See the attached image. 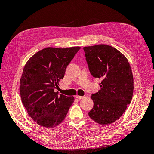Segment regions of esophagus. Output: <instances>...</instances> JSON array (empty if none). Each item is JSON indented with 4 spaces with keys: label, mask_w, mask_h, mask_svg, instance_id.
<instances>
[{
    "label": "esophagus",
    "mask_w": 154,
    "mask_h": 154,
    "mask_svg": "<svg viewBox=\"0 0 154 154\" xmlns=\"http://www.w3.org/2000/svg\"><path fill=\"white\" fill-rule=\"evenodd\" d=\"M76 97L79 100H82L83 98H84V96H78V95H76Z\"/></svg>",
    "instance_id": "esophagus-1"
}]
</instances>
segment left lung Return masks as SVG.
I'll list each match as a JSON object with an SVG mask.
<instances>
[{"label": "left lung", "instance_id": "left-lung-1", "mask_svg": "<svg viewBox=\"0 0 154 154\" xmlns=\"http://www.w3.org/2000/svg\"><path fill=\"white\" fill-rule=\"evenodd\" d=\"M88 69L94 78L102 79L101 89L91 96L94 106L89 117L100 125L118 119L131 102L134 78L127 58L110 45L83 48Z\"/></svg>", "mask_w": 154, "mask_h": 154}]
</instances>
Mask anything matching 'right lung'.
Segmentation results:
<instances>
[{"label":"right lung","instance_id":"right-lung-1","mask_svg":"<svg viewBox=\"0 0 154 154\" xmlns=\"http://www.w3.org/2000/svg\"><path fill=\"white\" fill-rule=\"evenodd\" d=\"M80 47L47 48L26 63L20 78V94L27 113L42 127L54 128L61 123L74 102L73 96L54 92Z\"/></svg>","mask_w":154,"mask_h":154}]
</instances>
